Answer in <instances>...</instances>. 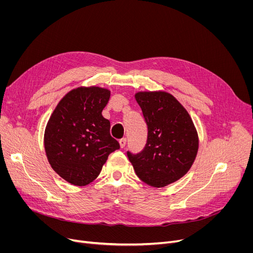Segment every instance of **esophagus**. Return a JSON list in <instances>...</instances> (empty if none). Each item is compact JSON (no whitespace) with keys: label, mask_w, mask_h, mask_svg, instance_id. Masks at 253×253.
Returning <instances> with one entry per match:
<instances>
[{"label":"esophagus","mask_w":253,"mask_h":253,"mask_svg":"<svg viewBox=\"0 0 253 253\" xmlns=\"http://www.w3.org/2000/svg\"><path fill=\"white\" fill-rule=\"evenodd\" d=\"M126 142H127V139L125 138V137H123V138H121L119 140V143H120V147H121L122 149L123 148H125V145H126Z\"/></svg>","instance_id":"34e87169"}]
</instances>
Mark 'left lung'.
Instances as JSON below:
<instances>
[{
    "instance_id": "1",
    "label": "left lung",
    "mask_w": 253,
    "mask_h": 253,
    "mask_svg": "<svg viewBox=\"0 0 253 253\" xmlns=\"http://www.w3.org/2000/svg\"><path fill=\"white\" fill-rule=\"evenodd\" d=\"M135 99L148 126L140 153L127 152L136 175L154 188L181 178L192 167L199 148L197 130L179 101L163 91L138 92Z\"/></svg>"
}]
</instances>
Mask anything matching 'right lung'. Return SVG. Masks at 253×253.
Instances as JSON below:
<instances>
[{
    "instance_id": "right-lung-1",
    "label": "right lung",
    "mask_w": 253,
    "mask_h": 253,
    "mask_svg": "<svg viewBox=\"0 0 253 253\" xmlns=\"http://www.w3.org/2000/svg\"><path fill=\"white\" fill-rule=\"evenodd\" d=\"M111 91L79 87L57 104L46 126L44 144L48 161L64 180L82 187L94 180L111 153L120 149L103 118Z\"/></svg>"
}]
</instances>
